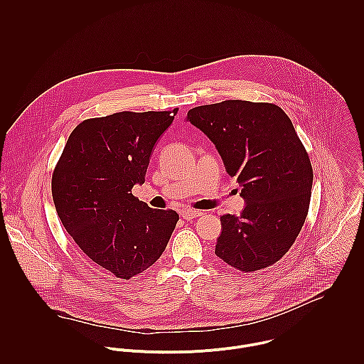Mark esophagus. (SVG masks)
Segmentation results:
<instances>
[{
  "label": "esophagus",
  "instance_id": "34e87169",
  "mask_svg": "<svg viewBox=\"0 0 364 364\" xmlns=\"http://www.w3.org/2000/svg\"><path fill=\"white\" fill-rule=\"evenodd\" d=\"M203 211L200 210H193V208H185L181 211V217L185 218V220H192V218H196L199 215H202Z\"/></svg>",
  "mask_w": 364,
  "mask_h": 364
}]
</instances>
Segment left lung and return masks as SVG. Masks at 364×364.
<instances>
[{"label": "left lung", "mask_w": 364, "mask_h": 364, "mask_svg": "<svg viewBox=\"0 0 364 364\" xmlns=\"http://www.w3.org/2000/svg\"><path fill=\"white\" fill-rule=\"evenodd\" d=\"M186 122L215 146L245 200L240 215L220 217L215 255L241 272L269 267L290 250L310 208L311 162L291 120L276 105L232 100L193 107Z\"/></svg>", "instance_id": "8db88e82"}]
</instances>
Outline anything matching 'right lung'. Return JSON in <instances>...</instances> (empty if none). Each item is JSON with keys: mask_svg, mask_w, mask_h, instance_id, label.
Listing matches in <instances>:
<instances>
[{"mask_svg": "<svg viewBox=\"0 0 364 364\" xmlns=\"http://www.w3.org/2000/svg\"><path fill=\"white\" fill-rule=\"evenodd\" d=\"M172 112H119L88 119L70 134L52 178L57 214L80 250L105 272L130 279L156 263L179 215L132 195L143 185Z\"/></svg>", "mask_w": 364, "mask_h": 364, "instance_id": "add662e5", "label": "right lung"}]
</instances>
